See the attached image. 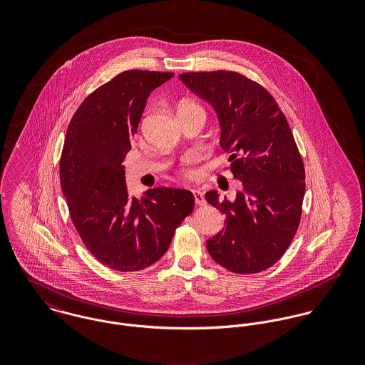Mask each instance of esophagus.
<instances>
[{"mask_svg":"<svg viewBox=\"0 0 365 365\" xmlns=\"http://www.w3.org/2000/svg\"><path fill=\"white\" fill-rule=\"evenodd\" d=\"M192 195H194V200H195L197 205H205V200L202 197V192L198 188L192 190Z\"/></svg>","mask_w":365,"mask_h":365,"instance_id":"34e87169","label":"esophagus"}]
</instances>
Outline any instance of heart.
Returning a JSON list of instances; mask_svg holds the SVG:
<instances>
[{
	"instance_id": "heart-1",
	"label": "heart",
	"mask_w": 365,
	"mask_h": 365,
	"mask_svg": "<svg viewBox=\"0 0 365 365\" xmlns=\"http://www.w3.org/2000/svg\"><path fill=\"white\" fill-rule=\"evenodd\" d=\"M200 108L198 105L192 104V103H182V104L180 105V108Z\"/></svg>"
}]
</instances>
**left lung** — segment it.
<instances>
[{
  "instance_id": "left-lung-1",
  "label": "left lung",
  "mask_w": 365,
  "mask_h": 365,
  "mask_svg": "<svg viewBox=\"0 0 365 365\" xmlns=\"http://www.w3.org/2000/svg\"><path fill=\"white\" fill-rule=\"evenodd\" d=\"M215 109L220 148L240 180L236 198L205 200L225 215V226L207 240L209 256L236 274H255L281 259L302 213L305 168L282 110L260 84L235 71L180 74Z\"/></svg>"
}]
</instances>
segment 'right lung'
<instances>
[{
	"label": "right lung",
	"mask_w": 365,
	"mask_h": 365,
	"mask_svg": "<svg viewBox=\"0 0 365 365\" xmlns=\"http://www.w3.org/2000/svg\"><path fill=\"white\" fill-rule=\"evenodd\" d=\"M174 73L129 70L78 106L60 158L61 192L71 220L91 255L118 271H139L160 260L175 229L194 209L188 190L158 187L130 197L126 153L146 101Z\"/></svg>",
	"instance_id": "right-lung-1"
}]
</instances>
